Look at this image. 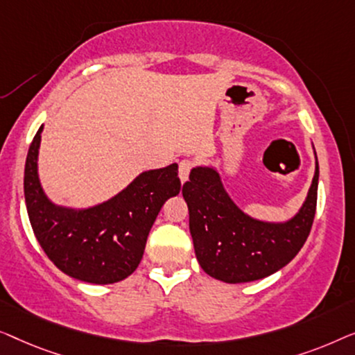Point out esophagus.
<instances>
[{
    "label": "esophagus",
    "instance_id": "1",
    "mask_svg": "<svg viewBox=\"0 0 355 355\" xmlns=\"http://www.w3.org/2000/svg\"><path fill=\"white\" fill-rule=\"evenodd\" d=\"M193 168V161L191 159H183L182 162H180V167H178V177L182 180V183H184L189 177V172H191Z\"/></svg>",
    "mask_w": 355,
    "mask_h": 355
}]
</instances>
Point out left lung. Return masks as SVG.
<instances>
[{
  "mask_svg": "<svg viewBox=\"0 0 355 355\" xmlns=\"http://www.w3.org/2000/svg\"><path fill=\"white\" fill-rule=\"evenodd\" d=\"M317 188L318 162L301 211L284 223L261 222L230 199L217 171L194 167L182 193L199 266L225 283L254 282L278 272L296 257L311 233Z\"/></svg>",
  "mask_w": 355,
  "mask_h": 355,
  "instance_id": "obj_1",
  "label": "left lung"
}]
</instances>
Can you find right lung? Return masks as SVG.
Masks as SVG:
<instances>
[{
  "instance_id": "right-lung-1",
  "label": "right lung",
  "mask_w": 355,
  "mask_h": 355,
  "mask_svg": "<svg viewBox=\"0 0 355 355\" xmlns=\"http://www.w3.org/2000/svg\"><path fill=\"white\" fill-rule=\"evenodd\" d=\"M43 125L28 148L24 193L30 223L49 261L80 282L111 284L137 270L159 211L182 188L178 166L148 171L125 189L89 209L53 204L38 180V148Z\"/></svg>"
}]
</instances>
